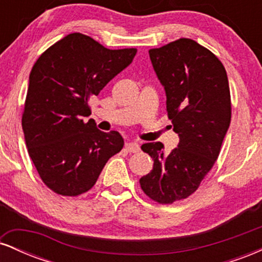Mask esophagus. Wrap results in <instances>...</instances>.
I'll return each mask as SVG.
<instances>
[{
  "mask_svg": "<svg viewBox=\"0 0 262 262\" xmlns=\"http://www.w3.org/2000/svg\"><path fill=\"white\" fill-rule=\"evenodd\" d=\"M125 149L128 150L129 152H138L140 151V145L135 141H130V143L125 144Z\"/></svg>",
  "mask_w": 262,
  "mask_h": 262,
  "instance_id": "esophagus-1",
  "label": "esophagus"
}]
</instances>
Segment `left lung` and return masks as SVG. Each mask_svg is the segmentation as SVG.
<instances>
[{
	"label": "left lung",
	"mask_w": 262,
	"mask_h": 262,
	"mask_svg": "<svg viewBox=\"0 0 262 262\" xmlns=\"http://www.w3.org/2000/svg\"><path fill=\"white\" fill-rule=\"evenodd\" d=\"M149 55L180 141L169 154L160 141L141 145L154 167L139 182L146 196L167 204L193 193L218 159L231 118L229 82L221 60L192 39L150 49Z\"/></svg>",
	"instance_id": "left-lung-1"
}]
</instances>
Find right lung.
Masks as SVG:
<instances>
[{
	"label": "right lung",
	"instance_id": "1",
	"mask_svg": "<svg viewBox=\"0 0 262 262\" xmlns=\"http://www.w3.org/2000/svg\"><path fill=\"white\" fill-rule=\"evenodd\" d=\"M137 49L111 50L81 33L39 56L27 91L22 128L43 182L62 196L93 187L106 162L124 145L118 132L96 127L89 101L133 61Z\"/></svg>",
	"mask_w": 262,
	"mask_h": 262
}]
</instances>
